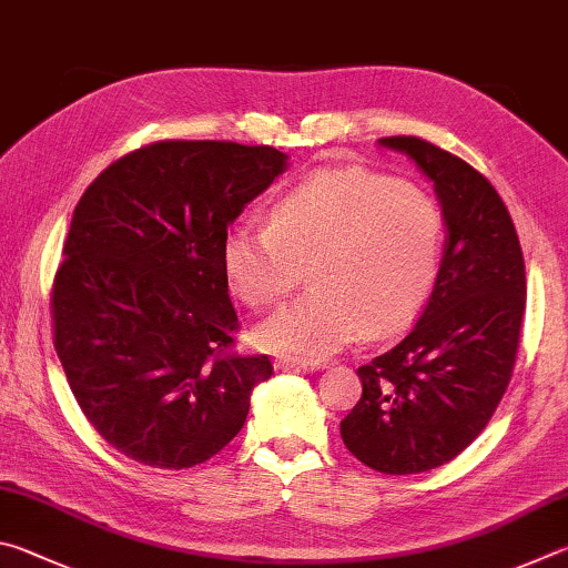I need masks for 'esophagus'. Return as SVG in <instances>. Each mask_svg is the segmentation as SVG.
Instances as JSON below:
<instances>
[{
	"label": "esophagus",
	"instance_id": "esophagus-1",
	"mask_svg": "<svg viewBox=\"0 0 568 568\" xmlns=\"http://www.w3.org/2000/svg\"><path fill=\"white\" fill-rule=\"evenodd\" d=\"M274 366L278 372H316V369H322V364L300 362V359H278Z\"/></svg>",
	"mask_w": 568,
	"mask_h": 568
}]
</instances>
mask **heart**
Segmentation results:
<instances>
[{
	"label": "heart",
	"mask_w": 568,
	"mask_h": 568,
	"mask_svg": "<svg viewBox=\"0 0 568 568\" xmlns=\"http://www.w3.org/2000/svg\"><path fill=\"white\" fill-rule=\"evenodd\" d=\"M439 204L409 182L364 169H320L276 196L268 222L229 226L222 264L254 310L284 302L312 274V294L256 326L272 354L322 362L359 339L404 329L436 282Z\"/></svg>",
	"instance_id": "heart-1"
}]
</instances>
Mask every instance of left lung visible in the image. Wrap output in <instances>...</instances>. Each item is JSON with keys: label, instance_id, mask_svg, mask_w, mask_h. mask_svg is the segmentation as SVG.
Segmentation results:
<instances>
[{"label": "left lung", "instance_id": "obj_1", "mask_svg": "<svg viewBox=\"0 0 568 568\" xmlns=\"http://www.w3.org/2000/svg\"><path fill=\"white\" fill-rule=\"evenodd\" d=\"M432 179L446 229L444 258L419 322L356 369L362 399L342 419L356 459L382 474H422L459 456L509 386L526 272L511 214L489 179L419 136H384Z\"/></svg>", "mask_w": 568, "mask_h": 568}]
</instances>
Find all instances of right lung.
Wrapping results in <instances>:
<instances>
[{
	"label": "right lung",
	"mask_w": 568,
	"mask_h": 568,
	"mask_svg": "<svg viewBox=\"0 0 568 568\" xmlns=\"http://www.w3.org/2000/svg\"><path fill=\"white\" fill-rule=\"evenodd\" d=\"M274 146L164 139L116 159L74 206L52 284L54 349L89 424L154 469L204 464L274 374L234 352L226 226L284 172Z\"/></svg>",
	"instance_id": "right-lung-1"
}]
</instances>
